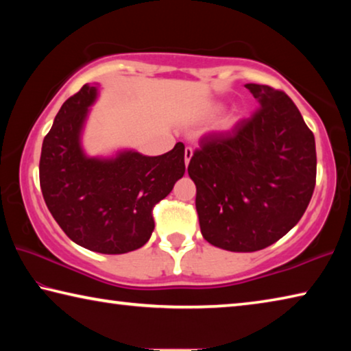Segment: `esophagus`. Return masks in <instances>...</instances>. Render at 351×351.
I'll use <instances>...</instances> for the list:
<instances>
[{
	"label": "esophagus",
	"instance_id": "esophagus-1",
	"mask_svg": "<svg viewBox=\"0 0 351 351\" xmlns=\"http://www.w3.org/2000/svg\"><path fill=\"white\" fill-rule=\"evenodd\" d=\"M192 156H193V150L190 147H186V150H184V161H186V165H189Z\"/></svg>",
	"mask_w": 351,
	"mask_h": 351
}]
</instances>
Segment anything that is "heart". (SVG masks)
I'll use <instances>...</instances> for the list:
<instances>
[{"instance_id": "1", "label": "heart", "mask_w": 351, "mask_h": 351, "mask_svg": "<svg viewBox=\"0 0 351 351\" xmlns=\"http://www.w3.org/2000/svg\"><path fill=\"white\" fill-rule=\"evenodd\" d=\"M219 110H221V106H219V105L212 106L210 111H209V114H217ZM234 123H235V117H229V119H226V121H224V127L229 128V127H232Z\"/></svg>"}]
</instances>
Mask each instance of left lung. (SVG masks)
<instances>
[{
	"mask_svg": "<svg viewBox=\"0 0 351 351\" xmlns=\"http://www.w3.org/2000/svg\"><path fill=\"white\" fill-rule=\"evenodd\" d=\"M258 108L232 133L199 141L189 162L201 234L210 245L254 252L287 235L316 186L314 134L283 91L245 85Z\"/></svg>",
	"mask_w": 351,
	"mask_h": 351,
	"instance_id": "obj_1",
	"label": "left lung"
}]
</instances>
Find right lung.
Here are the masks:
<instances>
[{
  "label": "right lung",
  "instance_id": "obj_1",
  "mask_svg": "<svg viewBox=\"0 0 351 351\" xmlns=\"http://www.w3.org/2000/svg\"><path fill=\"white\" fill-rule=\"evenodd\" d=\"M96 97L97 86L86 83L57 112L41 147L40 187L47 209L74 243L100 254H125L150 240L153 207L186 171L184 144L161 156L134 150L86 156L80 138Z\"/></svg>",
  "mask_w": 351,
  "mask_h": 351
}]
</instances>
